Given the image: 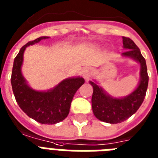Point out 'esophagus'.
Masks as SVG:
<instances>
[{
	"instance_id": "obj_1",
	"label": "esophagus",
	"mask_w": 158,
	"mask_h": 158,
	"mask_svg": "<svg viewBox=\"0 0 158 158\" xmlns=\"http://www.w3.org/2000/svg\"><path fill=\"white\" fill-rule=\"evenodd\" d=\"M81 74L84 79H86V80H88V79H90V77L92 76V74H93V70H92L91 68H89V67H85V68L82 70Z\"/></svg>"
}]
</instances>
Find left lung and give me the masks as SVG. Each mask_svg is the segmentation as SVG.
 Here are the masks:
<instances>
[{
  "label": "left lung",
  "instance_id": "obj_1",
  "mask_svg": "<svg viewBox=\"0 0 158 158\" xmlns=\"http://www.w3.org/2000/svg\"><path fill=\"white\" fill-rule=\"evenodd\" d=\"M122 38L123 47L127 49L122 53L123 56L130 57L140 64V81L137 89L125 98H115L106 94L96 82H89L94 88L92 108L94 115L98 120L110 124L121 123L137 111L144 100L148 84L146 60L139 48L130 38Z\"/></svg>",
  "mask_w": 158,
  "mask_h": 158
}]
</instances>
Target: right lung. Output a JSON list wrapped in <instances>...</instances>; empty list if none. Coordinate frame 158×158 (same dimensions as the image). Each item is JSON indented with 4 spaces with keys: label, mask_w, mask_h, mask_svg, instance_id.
Segmentation results:
<instances>
[{
    "label": "right lung",
    "mask_w": 158,
    "mask_h": 158,
    "mask_svg": "<svg viewBox=\"0 0 158 158\" xmlns=\"http://www.w3.org/2000/svg\"><path fill=\"white\" fill-rule=\"evenodd\" d=\"M46 38L48 37H40L21 48L14 60L10 81L16 102L23 112L41 124L53 125L67 117L74 94L84 84V79L69 78L44 92L36 91L28 86L21 73L23 52L27 47Z\"/></svg>",
    "instance_id": "right-lung-1"
}]
</instances>
